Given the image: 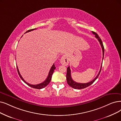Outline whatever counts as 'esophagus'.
I'll return each instance as SVG.
<instances>
[{
    "label": "esophagus",
    "mask_w": 121,
    "mask_h": 121,
    "mask_svg": "<svg viewBox=\"0 0 121 121\" xmlns=\"http://www.w3.org/2000/svg\"><path fill=\"white\" fill-rule=\"evenodd\" d=\"M60 63L64 65H67L69 64V59L66 55H64L61 57L60 60Z\"/></svg>",
    "instance_id": "34e87169"
}]
</instances>
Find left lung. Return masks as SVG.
I'll list each match as a JSON object with an SVG mask.
<instances>
[{"mask_svg": "<svg viewBox=\"0 0 121 121\" xmlns=\"http://www.w3.org/2000/svg\"><path fill=\"white\" fill-rule=\"evenodd\" d=\"M92 33L95 35V37L97 39L98 41L100 43L101 47H102V52H103V59L102 60H103V59H104V46H103V43L102 42V40H101L100 38L99 37V36L98 35L97 33H96L95 32H93V31H92ZM102 65H101L100 70L99 72V73H98V75L96 76L95 78L93 80H92L91 81L89 82L86 83H77V82H75L73 79H72L71 76V71H70V67L69 66L67 68V72H66V80H67V83H68V84L70 87H71L73 88L74 89H83V88H85L87 87H88V86H90V85L92 84L96 80V79L98 78V76H99V75L100 74L101 70V68H102Z\"/></svg>", "mask_w": 121, "mask_h": 121, "instance_id": "left-lung-1", "label": "left lung"}]
</instances>
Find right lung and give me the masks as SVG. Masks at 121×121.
Listing matches in <instances>:
<instances>
[{
  "label": "right lung",
  "mask_w": 121,
  "mask_h": 121,
  "mask_svg": "<svg viewBox=\"0 0 121 121\" xmlns=\"http://www.w3.org/2000/svg\"><path fill=\"white\" fill-rule=\"evenodd\" d=\"M36 28L35 29H30V30H29L28 31H26L25 33H26L27 32H29L30 31H33L34 30H36ZM56 69V67H55V64H53V65H52V66L51 67V68L50 69V70L49 71V74H48V76L47 77V79L43 82L41 83H40V84H36V85H32V84H30L29 83H28V82H27L24 80L23 77H22L21 75L20 74V72H19V69H18V66L17 65V71H18V74L19 75V76H20V77L21 78V79L25 82L26 84H27L28 85H29V86L33 88H36V89H42V88H43L45 87L48 85V84H49V83L50 82V81L51 80V79H52V75L53 74V73H54V70Z\"/></svg>",
  "instance_id": "right-lung-1"
}]
</instances>
